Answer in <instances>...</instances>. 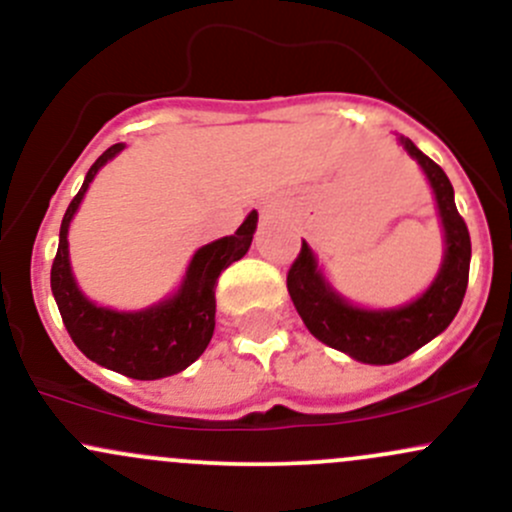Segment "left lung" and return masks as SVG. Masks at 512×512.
<instances>
[{
  "label": "left lung",
  "instance_id": "left-lung-1",
  "mask_svg": "<svg viewBox=\"0 0 512 512\" xmlns=\"http://www.w3.org/2000/svg\"><path fill=\"white\" fill-rule=\"evenodd\" d=\"M400 144L427 174L444 225V262L432 287L397 309H360L333 292L306 242H301L297 260L287 272L289 297L306 328L326 346L370 365L397 363L437 338L454 321L469 287L471 238L456 211L454 186L444 169L419 152L410 139L400 137Z\"/></svg>",
  "mask_w": 512,
  "mask_h": 512
}]
</instances>
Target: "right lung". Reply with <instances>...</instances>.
I'll list each match as a JSON object with an SVG mask.
<instances>
[{
  "label": "right lung",
  "instance_id": "add662e5",
  "mask_svg": "<svg viewBox=\"0 0 512 512\" xmlns=\"http://www.w3.org/2000/svg\"><path fill=\"white\" fill-rule=\"evenodd\" d=\"M125 144H112L90 166L61 223L58 252L51 267V292L73 343L90 360L134 380H159L186 370L208 348L215 328V284L220 272L245 257L257 228L252 211L235 235L203 245L188 265L174 297L142 311H115L93 304L75 284L68 260V225L95 174Z\"/></svg>",
  "mask_w": 512,
  "mask_h": 512
}]
</instances>
